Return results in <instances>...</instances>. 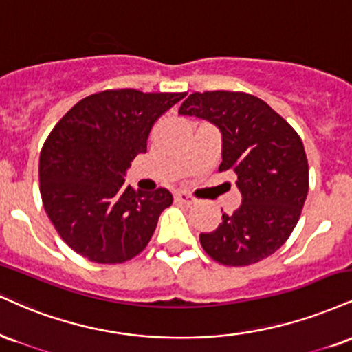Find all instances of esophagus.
Returning a JSON list of instances; mask_svg holds the SVG:
<instances>
[{"instance_id": "obj_1", "label": "esophagus", "mask_w": 352, "mask_h": 352, "mask_svg": "<svg viewBox=\"0 0 352 352\" xmlns=\"http://www.w3.org/2000/svg\"><path fill=\"white\" fill-rule=\"evenodd\" d=\"M175 200L185 203V205H193V203L197 201V200H195V198L192 197V195H188V193H185V192H177V193H175Z\"/></svg>"}]
</instances>
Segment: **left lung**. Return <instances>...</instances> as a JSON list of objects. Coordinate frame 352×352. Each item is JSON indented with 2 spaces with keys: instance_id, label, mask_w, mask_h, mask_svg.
I'll list each match as a JSON object with an SVG mask.
<instances>
[{
  "instance_id": "1",
  "label": "left lung",
  "mask_w": 352,
  "mask_h": 352,
  "mask_svg": "<svg viewBox=\"0 0 352 352\" xmlns=\"http://www.w3.org/2000/svg\"><path fill=\"white\" fill-rule=\"evenodd\" d=\"M218 126L223 134L219 170L238 175L243 203L223 213L200 243L211 259L243 267L272 256L297 226L308 193V160L302 139L265 101L243 91L192 93L179 109Z\"/></svg>"
}]
</instances>
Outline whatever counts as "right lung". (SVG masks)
<instances>
[{
	"label": "right lung",
	"mask_w": 352,
	"mask_h": 352,
	"mask_svg": "<svg viewBox=\"0 0 352 352\" xmlns=\"http://www.w3.org/2000/svg\"><path fill=\"white\" fill-rule=\"evenodd\" d=\"M185 93L107 90L80 100L50 131L41 151L39 182L45 213L60 238L98 264H121L144 251L168 190L124 185L135 155L162 114Z\"/></svg>",
	"instance_id": "1"
}]
</instances>
